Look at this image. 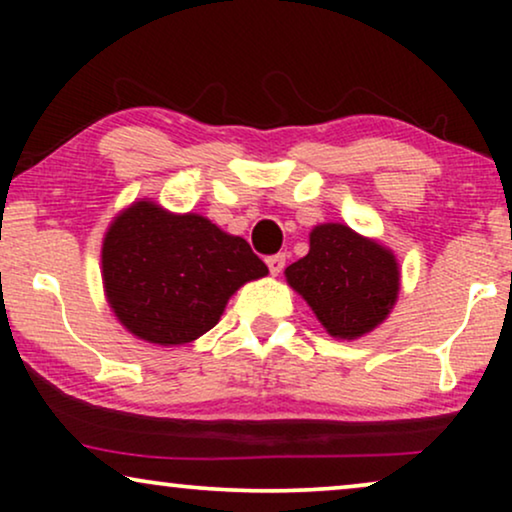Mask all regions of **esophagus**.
<instances>
[{
  "mask_svg": "<svg viewBox=\"0 0 512 512\" xmlns=\"http://www.w3.org/2000/svg\"><path fill=\"white\" fill-rule=\"evenodd\" d=\"M265 263H268V268H270V272H272V275H279V272H282L284 270V265H286V256L284 254H275V256H268V261H265Z\"/></svg>",
  "mask_w": 512,
  "mask_h": 512,
  "instance_id": "34e87169",
  "label": "esophagus"
}]
</instances>
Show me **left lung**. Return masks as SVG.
<instances>
[{
	"label": "left lung",
	"mask_w": 512,
	"mask_h": 512,
	"mask_svg": "<svg viewBox=\"0 0 512 512\" xmlns=\"http://www.w3.org/2000/svg\"><path fill=\"white\" fill-rule=\"evenodd\" d=\"M286 282L305 298L333 338L354 340L380 326L401 289L391 249L342 223H321L310 251L286 268Z\"/></svg>",
	"instance_id": "8db88e82"
}]
</instances>
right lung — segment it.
<instances>
[{
    "instance_id": "add662e5",
    "label": "right lung",
    "mask_w": 512,
    "mask_h": 512,
    "mask_svg": "<svg viewBox=\"0 0 512 512\" xmlns=\"http://www.w3.org/2000/svg\"><path fill=\"white\" fill-rule=\"evenodd\" d=\"M265 275L247 240L151 200L123 209L102 242L107 303L132 335L153 345L198 340L242 284Z\"/></svg>"
}]
</instances>
